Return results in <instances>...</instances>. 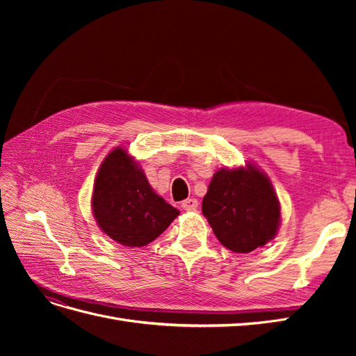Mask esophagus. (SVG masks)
<instances>
[{"label":"esophagus","instance_id":"esophagus-1","mask_svg":"<svg viewBox=\"0 0 356 356\" xmlns=\"http://www.w3.org/2000/svg\"><path fill=\"white\" fill-rule=\"evenodd\" d=\"M181 207L184 211H196L199 207V202L196 199H186V200H182Z\"/></svg>","mask_w":356,"mask_h":356}]
</instances>
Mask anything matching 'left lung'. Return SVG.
<instances>
[{
  "instance_id": "8db88e82",
  "label": "left lung",
  "mask_w": 356,
  "mask_h": 356,
  "mask_svg": "<svg viewBox=\"0 0 356 356\" xmlns=\"http://www.w3.org/2000/svg\"><path fill=\"white\" fill-rule=\"evenodd\" d=\"M202 212L227 250L251 252L270 242L281 222L272 182L255 166L215 172Z\"/></svg>"
}]
</instances>
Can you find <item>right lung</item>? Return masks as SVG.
<instances>
[{"label": "right lung", "instance_id": "obj_1", "mask_svg": "<svg viewBox=\"0 0 356 356\" xmlns=\"http://www.w3.org/2000/svg\"><path fill=\"white\" fill-rule=\"evenodd\" d=\"M92 208L101 230L131 248L153 242L179 215L178 209L156 195L143 169L120 147L102 161Z\"/></svg>", "mask_w": 356, "mask_h": 356}]
</instances>
